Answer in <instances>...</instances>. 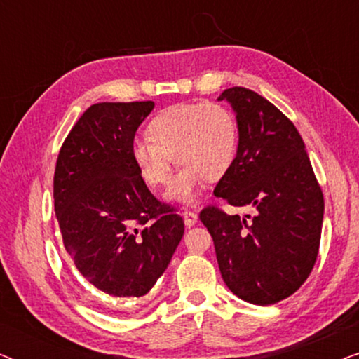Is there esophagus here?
Instances as JSON below:
<instances>
[{
	"label": "esophagus",
	"mask_w": 359,
	"mask_h": 359,
	"mask_svg": "<svg viewBox=\"0 0 359 359\" xmlns=\"http://www.w3.org/2000/svg\"><path fill=\"white\" fill-rule=\"evenodd\" d=\"M181 215H183L184 224L188 225V227H193V225L198 222V214L193 212V210H183Z\"/></svg>",
	"instance_id": "1"
}]
</instances>
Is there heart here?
I'll return each instance as SVG.
<instances>
[{
	"label": "heart",
	"instance_id": "heart-1",
	"mask_svg": "<svg viewBox=\"0 0 359 359\" xmlns=\"http://www.w3.org/2000/svg\"><path fill=\"white\" fill-rule=\"evenodd\" d=\"M147 139L130 145V158L151 189L170 181L173 158L181 168L166 194L170 201L193 204L204 181H219L232 166L238 127L227 107L215 102L176 104L158 112L147 127Z\"/></svg>",
	"mask_w": 359,
	"mask_h": 359
}]
</instances>
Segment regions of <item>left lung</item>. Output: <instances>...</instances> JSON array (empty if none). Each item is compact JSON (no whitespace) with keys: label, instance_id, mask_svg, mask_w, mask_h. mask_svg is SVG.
Listing matches in <instances>:
<instances>
[{"label":"left lung","instance_id":"8db88e82","mask_svg":"<svg viewBox=\"0 0 359 359\" xmlns=\"http://www.w3.org/2000/svg\"><path fill=\"white\" fill-rule=\"evenodd\" d=\"M227 101L238 127L237 155L214 196L257 209L250 220L205 208L201 222L212 235L220 274L235 296L269 306L302 286L316 264L323 194L302 137L263 96L235 86Z\"/></svg>","mask_w":359,"mask_h":359}]
</instances>
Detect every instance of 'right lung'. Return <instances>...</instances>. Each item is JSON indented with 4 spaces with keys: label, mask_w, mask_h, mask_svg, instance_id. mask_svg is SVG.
Returning <instances> with one entry per match:
<instances>
[{
    "label": "right lung",
    "mask_w": 359,
    "mask_h": 359,
    "mask_svg": "<svg viewBox=\"0 0 359 359\" xmlns=\"http://www.w3.org/2000/svg\"><path fill=\"white\" fill-rule=\"evenodd\" d=\"M154 101L97 102L63 142L53 204L63 245L83 278L114 297H140L165 273L184 233L130 158L135 132Z\"/></svg>",
    "instance_id": "1"
}]
</instances>
